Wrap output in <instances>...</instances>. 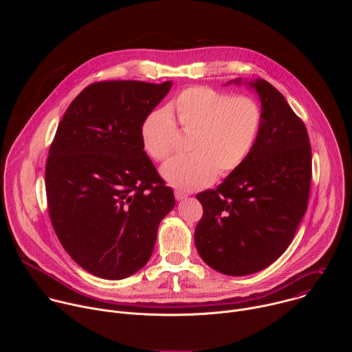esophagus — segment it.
I'll list each match as a JSON object with an SVG mask.
<instances>
[{
	"label": "esophagus",
	"instance_id": "esophagus-1",
	"mask_svg": "<svg viewBox=\"0 0 352 352\" xmlns=\"http://www.w3.org/2000/svg\"><path fill=\"white\" fill-rule=\"evenodd\" d=\"M174 195H175V199H177V200H184V199L188 197V193H185V192H182V190H175Z\"/></svg>",
	"mask_w": 352,
	"mask_h": 352
}]
</instances>
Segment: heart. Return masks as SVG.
<instances>
[{"label":"heart","instance_id":"b5f03b06","mask_svg":"<svg viewBox=\"0 0 352 352\" xmlns=\"http://www.w3.org/2000/svg\"><path fill=\"white\" fill-rule=\"evenodd\" d=\"M179 128L193 133L189 156L173 157L162 167V177L179 190H196L210 185L217 173L236 170L252 152L262 128V110L254 98L231 97L210 87L182 90L171 104ZM177 125L166 107L150 111L140 124L144 152L162 162L173 152Z\"/></svg>","mask_w":352,"mask_h":352}]
</instances>
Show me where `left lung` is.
<instances>
[{"mask_svg": "<svg viewBox=\"0 0 352 352\" xmlns=\"http://www.w3.org/2000/svg\"><path fill=\"white\" fill-rule=\"evenodd\" d=\"M242 85V79L230 80ZM262 103V128L246 160L217 189L196 195L204 216L195 245L212 269L248 276L276 262L302 220L311 189L312 152L302 122L269 82H246Z\"/></svg>", "mask_w": 352, "mask_h": 352, "instance_id": "obj_1", "label": "left lung"}]
</instances>
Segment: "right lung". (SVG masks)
<instances>
[{"mask_svg":"<svg viewBox=\"0 0 352 352\" xmlns=\"http://www.w3.org/2000/svg\"><path fill=\"white\" fill-rule=\"evenodd\" d=\"M171 85H89L69 104L50 146V219L68 255L96 277L121 280L140 270L153 254L160 221L175 205L140 140L143 118Z\"/></svg>","mask_w":352,"mask_h":352,"instance_id":"obj_1","label":"right lung"}]
</instances>
